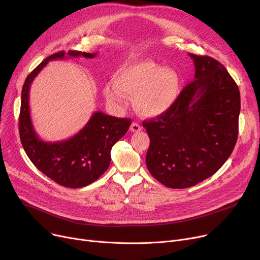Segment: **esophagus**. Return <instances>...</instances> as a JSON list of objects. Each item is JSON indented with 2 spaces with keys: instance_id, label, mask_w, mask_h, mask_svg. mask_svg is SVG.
<instances>
[{
  "instance_id": "34e87169",
  "label": "esophagus",
  "mask_w": 260,
  "mask_h": 260,
  "mask_svg": "<svg viewBox=\"0 0 260 260\" xmlns=\"http://www.w3.org/2000/svg\"><path fill=\"white\" fill-rule=\"evenodd\" d=\"M142 130V127L141 125H138L137 123H132L131 126H130V131L131 132H139Z\"/></svg>"
}]
</instances>
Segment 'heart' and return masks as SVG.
Instances as JSON below:
<instances>
[{
  "mask_svg": "<svg viewBox=\"0 0 260 260\" xmlns=\"http://www.w3.org/2000/svg\"><path fill=\"white\" fill-rule=\"evenodd\" d=\"M181 79L170 68L152 59H139L119 69L114 82L103 88L107 101L121 104L126 96L133 98L135 110L146 117H157L168 112L180 93Z\"/></svg>",
  "mask_w": 260,
  "mask_h": 260,
  "instance_id": "b5f03b06",
  "label": "heart"
}]
</instances>
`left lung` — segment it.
<instances>
[{
  "mask_svg": "<svg viewBox=\"0 0 260 260\" xmlns=\"http://www.w3.org/2000/svg\"><path fill=\"white\" fill-rule=\"evenodd\" d=\"M188 55L193 81L168 112L143 122L150 137L147 168L171 188H187L211 177L231 155L238 135L237 84L215 59Z\"/></svg>",
  "mask_w": 260,
  "mask_h": 260,
  "instance_id": "left-lung-1",
  "label": "left lung"
}]
</instances>
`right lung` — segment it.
Instances as JSON below:
<instances>
[{"instance_id": "obj_1", "label": "right lung", "mask_w": 260, "mask_h": 260, "mask_svg": "<svg viewBox=\"0 0 260 260\" xmlns=\"http://www.w3.org/2000/svg\"><path fill=\"white\" fill-rule=\"evenodd\" d=\"M95 55L96 53L80 51L68 53L69 57L93 58ZM64 57L63 51L49 56L26 78L22 89L18 128L22 145L32 164L57 184L79 188L94 182L106 172L111 161V148L127 133L131 121L95 111L87 124L67 141H42L34 130L30 116V86L50 60Z\"/></svg>"}]
</instances>
